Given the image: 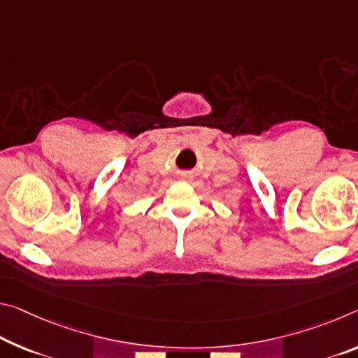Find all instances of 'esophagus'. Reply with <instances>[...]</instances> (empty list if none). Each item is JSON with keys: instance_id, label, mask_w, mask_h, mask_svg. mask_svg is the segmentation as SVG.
<instances>
[{"instance_id": "34e87169", "label": "esophagus", "mask_w": 358, "mask_h": 358, "mask_svg": "<svg viewBox=\"0 0 358 358\" xmlns=\"http://www.w3.org/2000/svg\"><path fill=\"white\" fill-rule=\"evenodd\" d=\"M183 178H189V175H183Z\"/></svg>"}]
</instances>
